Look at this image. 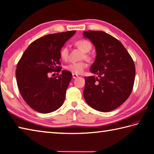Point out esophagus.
<instances>
[{
    "mask_svg": "<svg viewBox=\"0 0 154 154\" xmlns=\"http://www.w3.org/2000/svg\"><path fill=\"white\" fill-rule=\"evenodd\" d=\"M72 76H73V79H76V78H77L78 77V75H77V74H75V73H73L72 74Z\"/></svg>",
    "mask_w": 154,
    "mask_h": 154,
    "instance_id": "1",
    "label": "esophagus"
}]
</instances>
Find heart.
<instances>
[{"label": "heart", "instance_id": "heart-1", "mask_svg": "<svg viewBox=\"0 0 154 154\" xmlns=\"http://www.w3.org/2000/svg\"><path fill=\"white\" fill-rule=\"evenodd\" d=\"M77 46L82 51L83 53H88L92 48V45L89 41L86 40H81L76 42ZM60 57L63 60H67L69 57V48L67 45H65L60 50ZM85 57L88 58L87 54H85ZM87 66V63L85 61L79 62H72L67 64L65 66V69L75 74H81L84 71L85 69Z\"/></svg>", "mask_w": 154, "mask_h": 154}]
</instances>
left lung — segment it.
<instances>
[{
  "label": "left lung",
  "instance_id": "left-lung-1",
  "mask_svg": "<svg viewBox=\"0 0 154 154\" xmlns=\"http://www.w3.org/2000/svg\"><path fill=\"white\" fill-rule=\"evenodd\" d=\"M96 57L90 71L97 77H85L83 96L89 105L100 112L116 109L129 97L135 79V65L120 41L103 31H86Z\"/></svg>",
  "mask_w": 154,
  "mask_h": 154
}]
</instances>
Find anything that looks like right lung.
Segmentation results:
<instances>
[{"label":"right lung","mask_w":154,"mask_h":154,"mask_svg":"<svg viewBox=\"0 0 154 154\" xmlns=\"http://www.w3.org/2000/svg\"><path fill=\"white\" fill-rule=\"evenodd\" d=\"M76 31L48 34L29 45L17 64L16 77L18 89L28 106L37 112L50 113L63 104L72 78L71 72L62 70L60 50ZM62 72L55 78L51 71Z\"/></svg>","instance_id":"add662e5"}]
</instances>
